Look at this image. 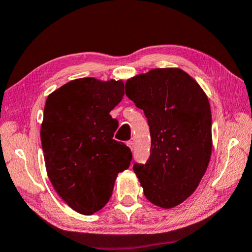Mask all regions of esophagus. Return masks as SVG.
Listing matches in <instances>:
<instances>
[{"instance_id":"esophagus-1","label":"esophagus","mask_w":252,"mask_h":252,"mask_svg":"<svg viewBox=\"0 0 252 252\" xmlns=\"http://www.w3.org/2000/svg\"><path fill=\"white\" fill-rule=\"evenodd\" d=\"M126 144H127V147L131 149V150H133V148H134V142L133 141H127Z\"/></svg>"}]
</instances>
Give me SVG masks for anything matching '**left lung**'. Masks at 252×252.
I'll use <instances>...</instances> for the list:
<instances>
[{
  "label": "left lung",
  "instance_id": "left-lung-1",
  "mask_svg": "<svg viewBox=\"0 0 252 252\" xmlns=\"http://www.w3.org/2000/svg\"><path fill=\"white\" fill-rule=\"evenodd\" d=\"M126 94L142 109L150 157L133 171L146 198L163 209L182 203L207 171L212 150L211 109L195 80L178 67L152 69L126 81Z\"/></svg>",
  "mask_w": 252,
  "mask_h": 252
}]
</instances>
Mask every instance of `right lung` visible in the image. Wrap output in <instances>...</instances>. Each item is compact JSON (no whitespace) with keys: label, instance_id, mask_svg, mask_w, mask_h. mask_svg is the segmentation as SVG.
<instances>
[{"label":"right lung","instance_id":"obj_1","mask_svg":"<svg viewBox=\"0 0 252 252\" xmlns=\"http://www.w3.org/2000/svg\"><path fill=\"white\" fill-rule=\"evenodd\" d=\"M125 95L123 81L82 78L48 96L41 126L46 172L58 194L90 216L108 203L119 172L132 153L113 139L118 121L110 111Z\"/></svg>","mask_w":252,"mask_h":252}]
</instances>
